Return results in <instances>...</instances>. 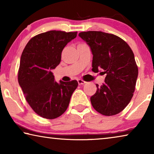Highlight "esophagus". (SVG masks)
Instances as JSON below:
<instances>
[{
  "instance_id": "1",
  "label": "esophagus",
  "mask_w": 154,
  "mask_h": 154,
  "mask_svg": "<svg viewBox=\"0 0 154 154\" xmlns=\"http://www.w3.org/2000/svg\"><path fill=\"white\" fill-rule=\"evenodd\" d=\"M77 82H78V83H79V85H83V84H85V83H86V82H85V81H83L82 79H78Z\"/></svg>"
}]
</instances>
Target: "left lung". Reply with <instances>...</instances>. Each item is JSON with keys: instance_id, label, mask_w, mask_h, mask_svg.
<instances>
[{"instance_id": "obj_1", "label": "left lung", "mask_w": 154, "mask_h": 154, "mask_svg": "<svg viewBox=\"0 0 154 154\" xmlns=\"http://www.w3.org/2000/svg\"><path fill=\"white\" fill-rule=\"evenodd\" d=\"M92 52V71L103 69L105 83L98 86L90 100L96 111L106 116L120 113L133 96L138 67L133 51L126 41L113 34L101 31L82 32Z\"/></svg>"}]
</instances>
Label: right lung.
Returning a JSON list of instances; mask_svg holds the SVG:
<instances>
[{
    "label": "right lung",
    "instance_id": "1",
    "mask_svg": "<svg viewBox=\"0 0 154 154\" xmlns=\"http://www.w3.org/2000/svg\"><path fill=\"white\" fill-rule=\"evenodd\" d=\"M77 34L60 30L38 34L28 41L21 56L18 82L30 107L43 118L63 114L78 86L76 80L57 83L51 72L60 62L64 48Z\"/></svg>",
    "mask_w": 154,
    "mask_h": 154
}]
</instances>
